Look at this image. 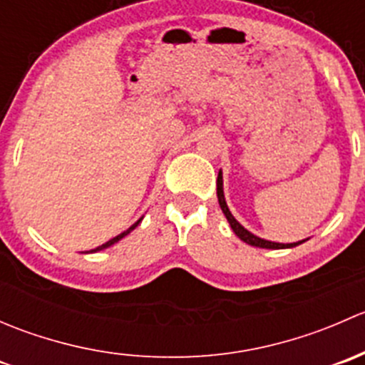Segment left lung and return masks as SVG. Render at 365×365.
<instances>
[{
  "instance_id": "1",
  "label": "left lung",
  "mask_w": 365,
  "mask_h": 365,
  "mask_svg": "<svg viewBox=\"0 0 365 365\" xmlns=\"http://www.w3.org/2000/svg\"><path fill=\"white\" fill-rule=\"evenodd\" d=\"M217 197H219V205H220V210L224 212V215H226L227 222L231 224V230L235 231V235H237L240 240H244L245 244L252 245V247H259V249H289V247H295V245L302 244V242H297V244H277V242H268V240H263V238H257L254 237L251 231L245 230L244 226H242L240 222H238L237 219H235L233 215H231L230 208H227L226 205V200H224V190H222V173H219V176H217Z\"/></svg>"
}]
</instances>
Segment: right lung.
Here are the masks:
<instances>
[{
  "instance_id": "right-lung-1",
  "label": "right lung",
  "mask_w": 365,
  "mask_h": 365,
  "mask_svg": "<svg viewBox=\"0 0 365 365\" xmlns=\"http://www.w3.org/2000/svg\"><path fill=\"white\" fill-rule=\"evenodd\" d=\"M139 222H141V219H139V220H138V222H135V224H132V226H130V227H128V230H127V231H123V233H121V235H118V237H114V238H113V240H109V242H106V244L98 245V247H97V249H91V251H90V252H97V251H102V249H108V247H111V245H113V244H116V242H118V240H121V238H123V237H125V235H128V233H130V231H132V230H134V227H135V226H138V224H139Z\"/></svg>"
}]
</instances>
